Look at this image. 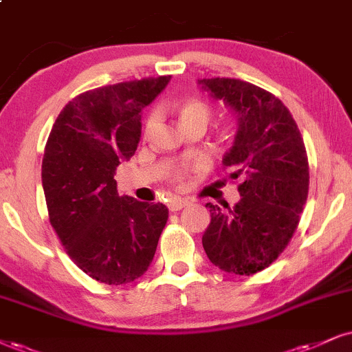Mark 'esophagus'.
<instances>
[{"instance_id":"esophagus-1","label":"esophagus","mask_w":352,"mask_h":352,"mask_svg":"<svg viewBox=\"0 0 352 352\" xmlns=\"http://www.w3.org/2000/svg\"><path fill=\"white\" fill-rule=\"evenodd\" d=\"M189 204L190 202L188 201V199H171V201L168 202V207L171 212H177V210L184 209V207L189 206Z\"/></svg>"}]
</instances>
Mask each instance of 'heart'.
Segmentation results:
<instances>
[{
	"instance_id": "b5f03b06",
	"label": "heart",
	"mask_w": 352,
	"mask_h": 352,
	"mask_svg": "<svg viewBox=\"0 0 352 352\" xmlns=\"http://www.w3.org/2000/svg\"><path fill=\"white\" fill-rule=\"evenodd\" d=\"M210 117V109L207 104H204L201 101H189L186 102L181 109V122H186V120H192V119H202L206 122H209ZM156 120H158V116L151 114L146 120V132H150L151 129L155 127ZM175 179H183V171H177Z\"/></svg>"
}]
</instances>
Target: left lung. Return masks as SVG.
I'll return each instance as SVG.
<instances>
[{"label": "left lung", "mask_w": 352, "mask_h": 352, "mask_svg": "<svg viewBox=\"0 0 352 352\" xmlns=\"http://www.w3.org/2000/svg\"><path fill=\"white\" fill-rule=\"evenodd\" d=\"M197 85L236 116L233 145L223 155L240 179L235 207L209 202L202 246L225 272L251 276L279 258L296 233L309 196V160L296 120L269 91L235 78H204Z\"/></svg>", "instance_id": "1"}]
</instances>
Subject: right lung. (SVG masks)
<instances>
[{"instance_id":"obj_1","label":"right lung","mask_w":352,"mask_h":352,"mask_svg":"<svg viewBox=\"0 0 352 352\" xmlns=\"http://www.w3.org/2000/svg\"><path fill=\"white\" fill-rule=\"evenodd\" d=\"M169 80L86 91L63 107L47 140L42 186L50 223L72 261L104 284L145 274L166 225V206L119 196L114 175L135 153L143 109Z\"/></svg>"}]
</instances>
